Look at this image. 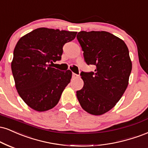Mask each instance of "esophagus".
<instances>
[{
	"instance_id": "1",
	"label": "esophagus",
	"mask_w": 148,
	"mask_h": 148,
	"mask_svg": "<svg viewBox=\"0 0 148 148\" xmlns=\"http://www.w3.org/2000/svg\"><path fill=\"white\" fill-rule=\"evenodd\" d=\"M79 76L78 75V74H75V73H72V78H73V79H76V78H78Z\"/></svg>"
}]
</instances>
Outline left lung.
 Here are the masks:
<instances>
[{"mask_svg":"<svg viewBox=\"0 0 148 148\" xmlns=\"http://www.w3.org/2000/svg\"><path fill=\"white\" fill-rule=\"evenodd\" d=\"M85 63L94 72H82L83 88L76 92L83 110L93 115L110 110L125 92L132 71L129 50L123 40L108 32L81 31L76 36Z\"/></svg>","mask_w":148,"mask_h":148,"instance_id":"obj_1","label":"left lung"}]
</instances>
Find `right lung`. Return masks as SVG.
<instances>
[{
	"instance_id": "right-lung-1",
	"label": "right lung",
	"mask_w": 148,
	"mask_h": 148,
	"mask_svg": "<svg viewBox=\"0 0 148 148\" xmlns=\"http://www.w3.org/2000/svg\"><path fill=\"white\" fill-rule=\"evenodd\" d=\"M76 33L40 27L18 41L12 74L18 94L34 110L44 112L56 106L70 82V70L62 72L51 65L61 59L63 45L74 40Z\"/></svg>"
}]
</instances>
